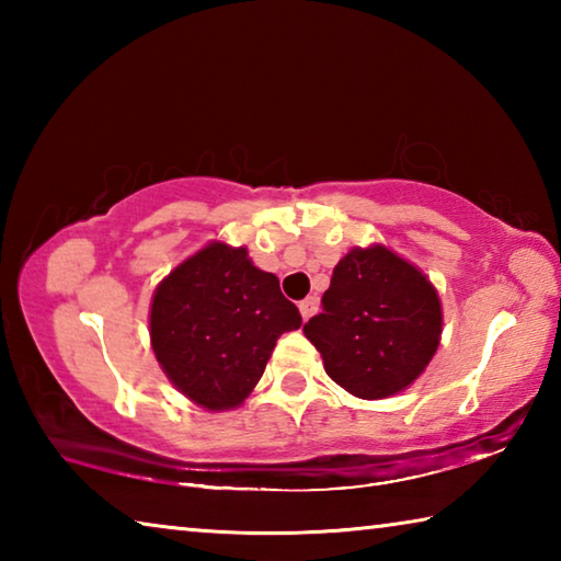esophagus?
Instances as JSON below:
<instances>
[{
    "mask_svg": "<svg viewBox=\"0 0 561 561\" xmlns=\"http://www.w3.org/2000/svg\"><path fill=\"white\" fill-rule=\"evenodd\" d=\"M317 309H319V299L317 297H307V299L299 301V311H301V319L304 321H307L309 317H314Z\"/></svg>",
    "mask_w": 561,
    "mask_h": 561,
    "instance_id": "34e87169",
    "label": "esophagus"
}]
</instances>
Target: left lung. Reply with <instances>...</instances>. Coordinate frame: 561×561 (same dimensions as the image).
Here are the masks:
<instances>
[{
	"label": "left lung",
	"instance_id": "8db88e82",
	"mask_svg": "<svg viewBox=\"0 0 561 561\" xmlns=\"http://www.w3.org/2000/svg\"><path fill=\"white\" fill-rule=\"evenodd\" d=\"M321 304L304 336L317 346L331 381L364 401L405 391L438 351V289L386 244L348 250Z\"/></svg>",
	"mask_w": 561,
	"mask_h": 561
}]
</instances>
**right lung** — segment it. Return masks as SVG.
Wrapping results in <instances>:
<instances>
[{
    "mask_svg": "<svg viewBox=\"0 0 561 561\" xmlns=\"http://www.w3.org/2000/svg\"><path fill=\"white\" fill-rule=\"evenodd\" d=\"M150 346L180 393L205 411L242 405L277 339L301 314L247 247L207 242L163 277L150 301Z\"/></svg>",
    "mask_w": 561,
    "mask_h": 561,
    "instance_id": "1",
    "label": "right lung"
}]
</instances>
